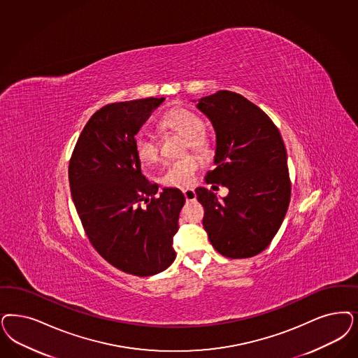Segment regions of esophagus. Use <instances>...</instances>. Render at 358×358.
Returning a JSON list of instances; mask_svg holds the SVG:
<instances>
[{
    "instance_id": "esophagus-1",
    "label": "esophagus",
    "mask_w": 358,
    "mask_h": 358,
    "mask_svg": "<svg viewBox=\"0 0 358 358\" xmlns=\"http://www.w3.org/2000/svg\"><path fill=\"white\" fill-rule=\"evenodd\" d=\"M182 193H184V196H185V199L187 202H189V201H194V199L197 198V194H196L194 189H184Z\"/></svg>"
}]
</instances>
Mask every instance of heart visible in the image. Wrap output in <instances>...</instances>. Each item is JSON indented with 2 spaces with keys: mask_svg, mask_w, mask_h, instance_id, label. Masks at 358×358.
<instances>
[{
  "mask_svg": "<svg viewBox=\"0 0 358 358\" xmlns=\"http://www.w3.org/2000/svg\"><path fill=\"white\" fill-rule=\"evenodd\" d=\"M165 129L180 134L187 138L190 148L198 152H206L209 140L203 131V120L194 111L187 108H174L168 112L162 119ZM136 156L144 165H155L160 160V147L156 138L149 134H141L135 144ZM198 160L194 156H186L180 160L173 161L162 174L161 182L169 187H187L194 182V176L198 171Z\"/></svg>",
  "mask_w": 358,
  "mask_h": 358,
  "instance_id": "1",
  "label": "heart"
}]
</instances>
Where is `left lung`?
<instances>
[{
	"mask_svg": "<svg viewBox=\"0 0 358 358\" xmlns=\"http://www.w3.org/2000/svg\"><path fill=\"white\" fill-rule=\"evenodd\" d=\"M196 103L215 132V169L206 182L226 186L218 199L197 187L210 243L227 258H250L271 243L287 214L291 184L287 150L271 119L239 94L218 91Z\"/></svg>",
	"mask_w": 358,
	"mask_h": 358,
	"instance_id": "8db88e82",
	"label": "left lung"
}]
</instances>
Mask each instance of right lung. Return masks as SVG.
Masks as SVG:
<instances>
[{
  "label": "right lung",
  "mask_w": 358,
  "mask_h": 358,
  "mask_svg": "<svg viewBox=\"0 0 358 358\" xmlns=\"http://www.w3.org/2000/svg\"><path fill=\"white\" fill-rule=\"evenodd\" d=\"M165 98L112 103L95 112L78 138L69 166L71 197L87 236L116 268L136 276L166 270L174 259L185 197L141 173L136 137Z\"/></svg>",
  "instance_id": "right-lung-1"
}]
</instances>
